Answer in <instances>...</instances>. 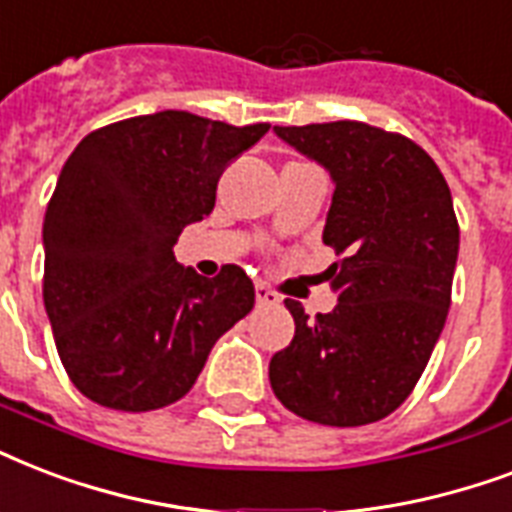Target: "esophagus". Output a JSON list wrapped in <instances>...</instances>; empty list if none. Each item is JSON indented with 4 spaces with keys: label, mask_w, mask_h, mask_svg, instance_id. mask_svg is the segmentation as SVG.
<instances>
[{
    "label": "esophagus",
    "mask_w": 512,
    "mask_h": 512,
    "mask_svg": "<svg viewBox=\"0 0 512 512\" xmlns=\"http://www.w3.org/2000/svg\"><path fill=\"white\" fill-rule=\"evenodd\" d=\"M256 301H259V307H277V304H280V296H277L269 285L256 283Z\"/></svg>",
    "instance_id": "obj_1"
}]
</instances>
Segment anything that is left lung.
Wrapping results in <instances>:
<instances>
[{
    "label": "left lung",
    "mask_w": 512,
    "mask_h": 512,
    "mask_svg": "<svg viewBox=\"0 0 512 512\" xmlns=\"http://www.w3.org/2000/svg\"><path fill=\"white\" fill-rule=\"evenodd\" d=\"M275 136L334 181L323 243L342 259L323 272L334 310L310 320L285 299L296 334L269 360V384L296 417L371 425L411 395L449 315L459 253L449 184L422 146L366 122L275 125Z\"/></svg>",
    "instance_id": "left-lung-1"
}]
</instances>
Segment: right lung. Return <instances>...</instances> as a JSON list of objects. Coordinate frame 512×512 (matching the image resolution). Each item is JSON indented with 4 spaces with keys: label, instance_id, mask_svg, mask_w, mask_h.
<instances>
[{
    "label": "right lung",
    "instance_id": "add662e5",
    "mask_svg": "<svg viewBox=\"0 0 512 512\" xmlns=\"http://www.w3.org/2000/svg\"><path fill=\"white\" fill-rule=\"evenodd\" d=\"M267 130L157 112L93 130L71 152L42 224V296L85 398L117 411L176 403L219 336L253 310L243 269L202 277L173 245L213 211L224 168Z\"/></svg>",
    "mask_w": 512,
    "mask_h": 512
}]
</instances>
